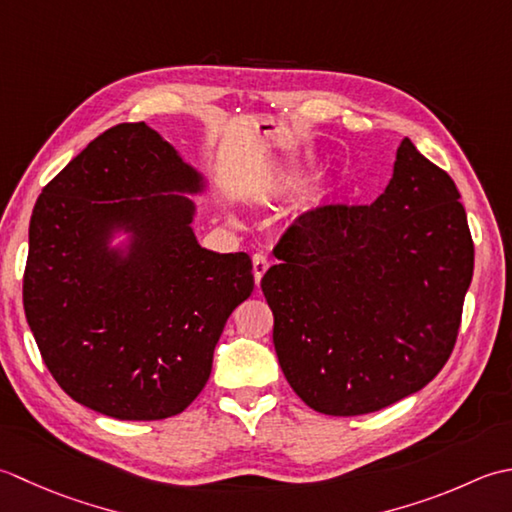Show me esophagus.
<instances>
[{
    "instance_id": "esophagus-1",
    "label": "esophagus",
    "mask_w": 512,
    "mask_h": 512,
    "mask_svg": "<svg viewBox=\"0 0 512 512\" xmlns=\"http://www.w3.org/2000/svg\"><path fill=\"white\" fill-rule=\"evenodd\" d=\"M252 267H254V278H256V285H258V283H260V278L265 276V271H267V267H269V258H267V254H263V252L254 254V258H252Z\"/></svg>"
}]
</instances>
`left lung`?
Masks as SVG:
<instances>
[{"label": "left lung", "instance_id": "obj_1", "mask_svg": "<svg viewBox=\"0 0 512 512\" xmlns=\"http://www.w3.org/2000/svg\"><path fill=\"white\" fill-rule=\"evenodd\" d=\"M260 280L291 389L325 415L380 411L424 389L455 347L473 238L451 176L402 139L371 205L302 214Z\"/></svg>", "mask_w": 512, "mask_h": 512}]
</instances>
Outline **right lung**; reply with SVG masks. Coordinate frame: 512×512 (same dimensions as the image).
Masks as SVG:
<instances>
[{
  "instance_id": "obj_1",
  "label": "right lung",
  "mask_w": 512,
  "mask_h": 512,
  "mask_svg": "<svg viewBox=\"0 0 512 512\" xmlns=\"http://www.w3.org/2000/svg\"><path fill=\"white\" fill-rule=\"evenodd\" d=\"M205 190V176L143 121L103 132L41 190L24 309L75 402L117 420H163L210 380L254 274L249 254L198 245L187 196Z\"/></svg>"
}]
</instances>
